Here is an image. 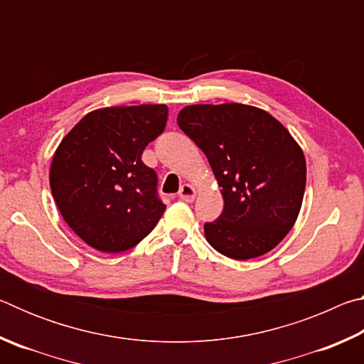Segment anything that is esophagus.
<instances>
[{
	"mask_svg": "<svg viewBox=\"0 0 364 364\" xmlns=\"http://www.w3.org/2000/svg\"><path fill=\"white\" fill-rule=\"evenodd\" d=\"M180 197L184 202H193L196 199V188L191 184H183L180 189Z\"/></svg>",
	"mask_w": 364,
	"mask_h": 364,
	"instance_id": "1",
	"label": "esophagus"
}]
</instances>
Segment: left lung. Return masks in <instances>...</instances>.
I'll return each mask as SVG.
<instances>
[{
  "label": "left lung",
  "instance_id": "1",
  "mask_svg": "<svg viewBox=\"0 0 364 364\" xmlns=\"http://www.w3.org/2000/svg\"><path fill=\"white\" fill-rule=\"evenodd\" d=\"M178 127L208 159L225 207L204 225L221 255L249 260L274 249L291 231L304 200V152L284 127L245 104L181 109Z\"/></svg>",
  "mask_w": 364,
  "mask_h": 364
}]
</instances>
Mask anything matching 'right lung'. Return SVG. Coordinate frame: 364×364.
Returning <instances> with one entry per match:
<instances>
[{
    "label": "right lung",
    "mask_w": 364,
    "mask_h": 364,
    "mask_svg": "<svg viewBox=\"0 0 364 364\" xmlns=\"http://www.w3.org/2000/svg\"><path fill=\"white\" fill-rule=\"evenodd\" d=\"M167 117L164 104L97 109L60 141L51 193L65 223L91 247L132 249L164 215L157 173L141 156L164 133Z\"/></svg>",
    "instance_id": "right-lung-1"
}]
</instances>
